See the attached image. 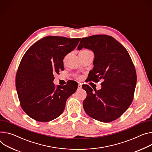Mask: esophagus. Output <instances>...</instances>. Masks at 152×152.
<instances>
[{
    "instance_id": "obj_1",
    "label": "esophagus",
    "mask_w": 152,
    "mask_h": 152,
    "mask_svg": "<svg viewBox=\"0 0 152 152\" xmlns=\"http://www.w3.org/2000/svg\"><path fill=\"white\" fill-rule=\"evenodd\" d=\"M77 88H78V90H80V89L82 88V85H81V84H78Z\"/></svg>"
}]
</instances>
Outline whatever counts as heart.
I'll return each instance as SVG.
<instances>
[{
    "instance_id": "b5f03b06",
    "label": "heart",
    "mask_w": 152,
    "mask_h": 152,
    "mask_svg": "<svg viewBox=\"0 0 152 152\" xmlns=\"http://www.w3.org/2000/svg\"><path fill=\"white\" fill-rule=\"evenodd\" d=\"M90 51L89 50H82V51L80 52V53H88V52H90Z\"/></svg>"
}]
</instances>
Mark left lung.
I'll return each instance as SVG.
<instances>
[{
    "label": "left lung",
    "mask_w": 152,
    "mask_h": 152,
    "mask_svg": "<svg viewBox=\"0 0 152 152\" xmlns=\"http://www.w3.org/2000/svg\"><path fill=\"white\" fill-rule=\"evenodd\" d=\"M83 47L91 50L94 54V67L89 73L88 80H103L99 90L93 91L88 85L82 86L87 92L84 109L96 120L113 121L126 111L133 99L137 78L131 58L125 48L108 35L82 38L77 50Z\"/></svg>",
    "instance_id": "8db88e82"
}]
</instances>
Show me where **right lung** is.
I'll list each match as a JSON object with an SVG mask.
<instances>
[{"instance_id":"1","label":"right lung","mask_w":152,"mask_h":152,"mask_svg":"<svg viewBox=\"0 0 152 152\" xmlns=\"http://www.w3.org/2000/svg\"><path fill=\"white\" fill-rule=\"evenodd\" d=\"M80 38L47 36L25 53L16 77L20 105L32 119L48 122L64 112L67 99L77 88L76 82L54 86V74L64 70L63 60L73 51Z\"/></svg>"}]
</instances>
